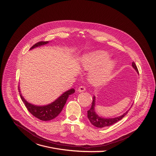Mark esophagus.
<instances>
[{"mask_svg":"<svg viewBox=\"0 0 156 156\" xmlns=\"http://www.w3.org/2000/svg\"><path fill=\"white\" fill-rule=\"evenodd\" d=\"M85 90H86V88L84 87H83V86L80 87L79 88H78V91L79 92H84Z\"/></svg>","mask_w":156,"mask_h":156,"instance_id":"1","label":"esophagus"}]
</instances>
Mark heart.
I'll return each instance as SVG.
<instances>
[{"instance_id": "obj_1", "label": "heart", "mask_w": 156, "mask_h": 156, "mask_svg": "<svg viewBox=\"0 0 156 156\" xmlns=\"http://www.w3.org/2000/svg\"><path fill=\"white\" fill-rule=\"evenodd\" d=\"M109 57L110 54L104 50L94 51L83 56L81 65L84 70H91L89 75L91 83L98 85L109 80L116 64Z\"/></svg>"}]
</instances>
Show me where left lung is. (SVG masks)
Instances as JSON below:
<instances>
[{
    "label": "left lung",
    "instance_id": "8db88e82",
    "mask_svg": "<svg viewBox=\"0 0 156 156\" xmlns=\"http://www.w3.org/2000/svg\"><path fill=\"white\" fill-rule=\"evenodd\" d=\"M132 66L134 68V69L136 71L137 73H139L138 69L135 64L134 62L132 63ZM94 106H95V96H93V100L91 105V108L88 111V118L90 120V122L94 126L97 127H104L106 126H109L117 122L119 120L122 119L126 115L128 111L130 110V109L126 111L125 113L120 116L114 118H104L99 116L95 112L94 110Z\"/></svg>",
    "mask_w": 156,
    "mask_h": 156
}]
</instances>
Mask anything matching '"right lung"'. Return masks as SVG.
<instances>
[{
    "instance_id": "obj_1",
    "label": "right lung",
    "mask_w": 156,
    "mask_h": 156,
    "mask_svg": "<svg viewBox=\"0 0 156 156\" xmlns=\"http://www.w3.org/2000/svg\"><path fill=\"white\" fill-rule=\"evenodd\" d=\"M49 41H39L33 45L30 50H32L34 48L47 44ZM19 90L20 92V96L22 101L25 104L27 109H28L31 114L35 118L39 119L41 121H50L57 116L61 111H62L68 96L70 94H72L75 93V90L73 88L66 91L63 93L60 97H58L56 100L52 102L51 103L45 105V106H36L27 102L24 98L22 96L19 87Z\"/></svg>"
}]
</instances>
